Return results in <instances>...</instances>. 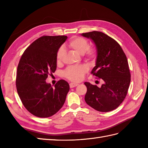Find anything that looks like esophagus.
<instances>
[{"label": "esophagus", "mask_w": 148, "mask_h": 148, "mask_svg": "<svg viewBox=\"0 0 148 148\" xmlns=\"http://www.w3.org/2000/svg\"><path fill=\"white\" fill-rule=\"evenodd\" d=\"M78 85V84H76V83H71L69 84V86H70V88H74V87H76Z\"/></svg>", "instance_id": "34e87169"}]
</instances>
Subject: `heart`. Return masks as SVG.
<instances>
[{
	"instance_id": "b5f03b06",
	"label": "heart",
	"mask_w": 148,
	"mask_h": 148,
	"mask_svg": "<svg viewBox=\"0 0 148 148\" xmlns=\"http://www.w3.org/2000/svg\"><path fill=\"white\" fill-rule=\"evenodd\" d=\"M68 46L74 51L81 55H83L88 61H92L95 58L96 55L95 49L89 48V43L83 37H74L71 38L68 42ZM65 55V50L61 47L56 53V61L58 63L61 62ZM87 69L84 66H71L69 67L64 71V76L74 82H79L84 77Z\"/></svg>"
}]
</instances>
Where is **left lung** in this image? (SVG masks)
Returning <instances> with one entry per match:
<instances>
[{"instance_id":"obj_1","label":"left lung","mask_w":148,"mask_h":148,"mask_svg":"<svg viewBox=\"0 0 148 148\" xmlns=\"http://www.w3.org/2000/svg\"><path fill=\"white\" fill-rule=\"evenodd\" d=\"M81 36L95 43L96 65L91 73L103 81L100 88L84 83L87 87L84 100L88 105L98 111H112L124 100L130 83L127 56L120 45L104 33L93 31L83 33Z\"/></svg>"}]
</instances>
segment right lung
Listing matches in <instances>:
<instances>
[{
	"label": "right lung",
	"mask_w": 148,
	"mask_h": 148,
	"mask_svg": "<svg viewBox=\"0 0 148 148\" xmlns=\"http://www.w3.org/2000/svg\"><path fill=\"white\" fill-rule=\"evenodd\" d=\"M67 36H44L25 49L17 68L18 95L25 108L39 118L56 114L64 104L69 84L61 79L52 87L46 82L48 75L56 69V53Z\"/></svg>",
	"instance_id": "1"
}]
</instances>
